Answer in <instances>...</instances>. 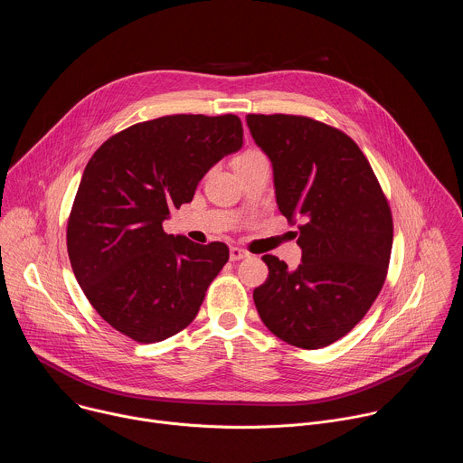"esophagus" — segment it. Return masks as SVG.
Returning <instances> with one entry per match:
<instances>
[{"label": "esophagus", "instance_id": "34e87169", "mask_svg": "<svg viewBox=\"0 0 463 463\" xmlns=\"http://www.w3.org/2000/svg\"><path fill=\"white\" fill-rule=\"evenodd\" d=\"M229 256H231V260H232V261H238V260L247 258V256H249V252H247L245 249H240V247H231Z\"/></svg>", "mask_w": 463, "mask_h": 463}]
</instances>
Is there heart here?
<instances>
[{
  "label": "heart",
  "mask_w": 463,
  "mask_h": 463,
  "mask_svg": "<svg viewBox=\"0 0 463 463\" xmlns=\"http://www.w3.org/2000/svg\"><path fill=\"white\" fill-rule=\"evenodd\" d=\"M256 156H261L258 150H247V152H243L240 157H236V161H240V159H250V157H256Z\"/></svg>",
  "instance_id": "obj_1"
}]
</instances>
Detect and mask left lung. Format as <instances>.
<instances>
[{"label": "left lung", "mask_w": 463, "mask_h": 463, "mask_svg": "<svg viewBox=\"0 0 463 463\" xmlns=\"http://www.w3.org/2000/svg\"><path fill=\"white\" fill-rule=\"evenodd\" d=\"M247 126L273 163L279 211L302 222L298 269L261 256L269 279L252 293L258 315L291 346H329L352 332L384 284L393 238L388 200L345 131L284 113H250Z\"/></svg>", "instance_id": "1"}]
</instances>
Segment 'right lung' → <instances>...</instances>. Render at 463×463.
Here are the masks:
<instances>
[{
    "label": "right lung",
    "mask_w": 463,
    "mask_h": 463,
    "mask_svg": "<svg viewBox=\"0 0 463 463\" xmlns=\"http://www.w3.org/2000/svg\"><path fill=\"white\" fill-rule=\"evenodd\" d=\"M241 145L240 117L179 113L129 126L91 156L68 220V252L90 304L122 335L159 343L195 318L229 247L166 234L163 222Z\"/></svg>",
    "instance_id": "1"
}]
</instances>
